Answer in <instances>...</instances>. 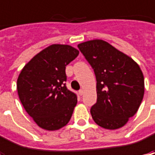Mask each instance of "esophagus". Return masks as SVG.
<instances>
[{
	"label": "esophagus",
	"instance_id": "1",
	"mask_svg": "<svg viewBox=\"0 0 155 155\" xmlns=\"http://www.w3.org/2000/svg\"><path fill=\"white\" fill-rule=\"evenodd\" d=\"M78 94H79L80 96H82V95L84 94V90H80V91H78Z\"/></svg>",
	"mask_w": 155,
	"mask_h": 155
}]
</instances>
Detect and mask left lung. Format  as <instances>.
<instances>
[{"instance_id": "left-lung-1", "label": "left lung", "mask_w": 155, "mask_h": 155, "mask_svg": "<svg viewBox=\"0 0 155 155\" xmlns=\"http://www.w3.org/2000/svg\"><path fill=\"white\" fill-rule=\"evenodd\" d=\"M94 70L97 103L91 109L94 122L106 129L123 127L140 107L144 96V77L130 57L102 39L78 45Z\"/></svg>"}]
</instances>
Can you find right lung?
<instances>
[{
	"instance_id": "obj_1",
	"label": "right lung",
	"mask_w": 155,
	"mask_h": 155,
	"mask_svg": "<svg viewBox=\"0 0 155 155\" xmlns=\"http://www.w3.org/2000/svg\"><path fill=\"white\" fill-rule=\"evenodd\" d=\"M79 51L68 45H49L27 63L17 79V91L27 114L45 130L65 126L77 105V95L65 86V66Z\"/></svg>"
}]
</instances>
